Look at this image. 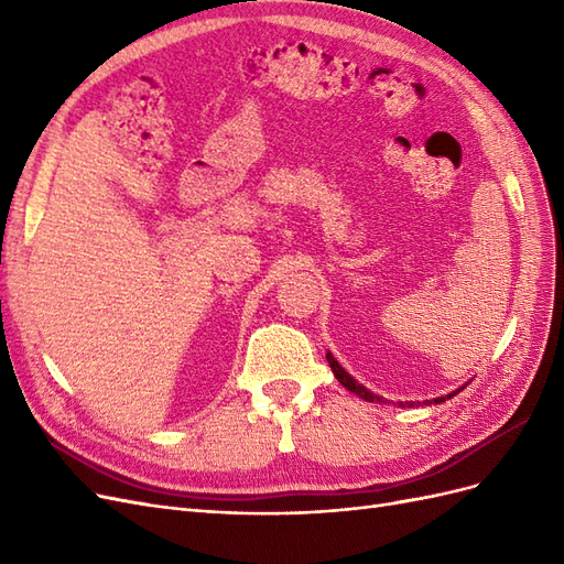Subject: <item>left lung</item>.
<instances>
[{
    "instance_id": "left-lung-1",
    "label": "left lung",
    "mask_w": 564,
    "mask_h": 564,
    "mask_svg": "<svg viewBox=\"0 0 564 564\" xmlns=\"http://www.w3.org/2000/svg\"><path fill=\"white\" fill-rule=\"evenodd\" d=\"M327 362H329V367H332V371H334V377L338 379V383L344 386V388H348L350 392H355L357 398H362L365 402H383V404H388V402H390V400H386V398L377 395V392L367 390L362 383H357V381L350 377V373H348L344 367L338 365V360H336V357H334L332 352H327ZM460 390H464V386L456 388V390H452L449 395H442V398H435V400H425L423 404H433V402H435V404H440V402H445V400H452L454 395H458ZM398 404H400V406H414V402H398Z\"/></svg>"
}]
</instances>
